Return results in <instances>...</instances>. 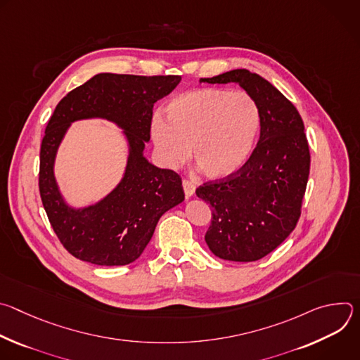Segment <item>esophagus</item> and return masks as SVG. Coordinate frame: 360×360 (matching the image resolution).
<instances>
[{
  "label": "esophagus",
  "mask_w": 360,
  "mask_h": 360,
  "mask_svg": "<svg viewBox=\"0 0 360 360\" xmlns=\"http://www.w3.org/2000/svg\"><path fill=\"white\" fill-rule=\"evenodd\" d=\"M182 186H184V192H185L186 198H191L195 193V185L191 181L182 179Z\"/></svg>",
  "instance_id": "esophagus-1"
}]
</instances>
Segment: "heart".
Wrapping results in <instances>:
<instances>
[{
	"label": "heart",
	"instance_id": "1",
	"mask_svg": "<svg viewBox=\"0 0 360 360\" xmlns=\"http://www.w3.org/2000/svg\"><path fill=\"white\" fill-rule=\"evenodd\" d=\"M167 122L153 118L150 138L161 162L178 168L191 157L211 179L236 174L252 157L262 114L250 94L199 88L174 96L165 105Z\"/></svg>",
	"mask_w": 360,
	"mask_h": 360
}]
</instances>
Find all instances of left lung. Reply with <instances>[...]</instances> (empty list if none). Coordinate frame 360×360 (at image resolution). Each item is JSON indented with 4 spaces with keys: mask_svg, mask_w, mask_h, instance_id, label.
I'll return each instance as SVG.
<instances>
[{
    "mask_svg": "<svg viewBox=\"0 0 360 360\" xmlns=\"http://www.w3.org/2000/svg\"><path fill=\"white\" fill-rule=\"evenodd\" d=\"M239 84L261 107V136L249 161L233 175L210 181L196 196L212 207L205 240L218 258L252 262L276 249L295 229L311 168L303 121L269 81L248 70L200 78Z\"/></svg>",
    "mask_w": 360,
    "mask_h": 360,
    "instance_id": "1",
    "label": "left lung"
}]
</instances>
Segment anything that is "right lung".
<instances>
[{
  "label": "right lung",
  "mask_w": 360,
  "mask_h": 360,
  "mask_svg": "<svg viewBox=\"0 0 360 360\" xmlns=\"http://www.w3.org/2000/svg\"><path fill=\"white\" fill-rule=\"evenodd\" d=\"M181 82L179 75L98 74L68 92L49 118L39 152V195L49 224L77 259L121 266L138 259L160 218L185 199L182 179L145 157L152 108ZM102 117L124 129L130 146L126 174L104 200L75 210L63 200L53 175L58 146L74 120Z\"/></svg>",
  "instance_id": "right-lung-1"
}]
</instances>
